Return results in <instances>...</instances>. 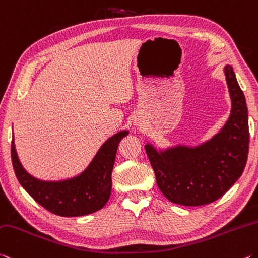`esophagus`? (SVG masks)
Returning a JSON list of instances; mask_svg holds the SVG:
<instances>
[{
  "label": "esophagus",
  "instance_id": "esophagus-1",
  "mask_svg": "<svg viewBox=\"0 0 258 258\" xmlns=\"http://www.w3.org/2000/svg\"><path fill=\"white\" fill-rule=\"evenodd\" d=\"M136 121H137V120H136ZM135 124L141 126V125H142V122H141V121H137V122H135Z\"/></svg>",
  "mask_w": 258,
  "mask_h": 258
}]
</instances>
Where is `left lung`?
<instances>
[{"mask_svg": "<svg viewBox=\"0 0 258 258\" xmlns=\"http://www.w3.org/2000/svg\"><path fill=\"white\" fill-rule=\"evenodd\" d=\"M231 114L219 132L197 146L145 150L160 191L181 206L212 204L232 187L246 167L249 150L248 108L232 66L224 67Z\"/></svg>", "mask_w": 258, "mask_h": 258, "instance_id": "1", "label": "left lung"}]
</instances>
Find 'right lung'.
Instances as JSON below:
<instances>
[{
	"label": "right lung",
	"mask_w": 258,
	"mask_h": 258,
	"mask_svg": "<svg viewBox=\"0 0 258 258\" xmlns=\"http://www.w3.org/2000/svg\"><path fill=\"white\" fill-rule=\"evenodd\" d=\"M128 134V130H121L109 137L81 174L62 180H42L28 174L19 161L15 139H12L11 159L15 174L25 191L50 213L62 217L92 214L107 204L117 146Z\"/></svg>",
	"instance_id": "right-lung-1"
}]
</instances>
